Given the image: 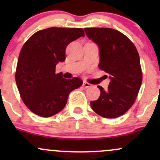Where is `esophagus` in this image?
Wrapping results in <instances>:
<instances>
[{
    "instance_id": "34e87169",
    "label": "esophagus",
    "mask_w": 160,
    "mask_h": 160,
    "mask_svg": "<svg viewBox=\"0 0 160 160\" xmlns=\"http://www.w3.org/2000/svg\"><path fill=\"white\" fill-rule=\"evenodd\" d=\"M83 86L85 88H90V86H91V84H90L89 83H88V82H83Z\"/></svg>"
}]
</instances>
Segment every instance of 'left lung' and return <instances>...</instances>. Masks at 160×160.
I'll list each match as a JSON object with an SVG mask.
<instances>
[{"mask_svg": "<svg viewBox=\"0 0 160 160\" xmlns=\"http://www.w3.org/2000/svg\"><path fill=\"white\" fill-rule=\"evenodd\" d=\"M84 31L99 47L98 67L110 79L107 90L98 86L101 95L90 101V106L101 117L115 118L129 110L139 91L142 81L139 55L129 38L118 31L109 28Z\"/></svg>", "mask_w": 160, "mask_h": 160, "instance_id": "1", "label": "left lung"}]
</instances>
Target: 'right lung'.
Here are the masks:
<instances>
[{
  "instance_id": "right-lung-1",
  "label": "right lung",
  "mask_w": 160,
  "mask_h": 160,
  "mask_svg": "<svg viewBox=\"0 0 160 160\" xmlns=\"http://www.w3.org/2000/svg\"><path fill=\"white\" fill-rule=\"evenodd\" d=\"M84 36L82 28H52L38 31L22 46L15 81L21 98L34 114L51 117L65 108L70 93L83 84L81 79L67 80L56 66L66 59L67 46Z\"/></svg>"
}]
</instances>
